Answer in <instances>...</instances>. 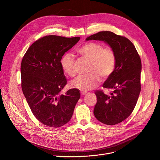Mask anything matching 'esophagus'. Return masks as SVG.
<instances>
[{"mask_svg":"<svg viewBox=\"0 0 160 160\" xmlns=\"http://www.w3.org/2000/svg\"><path fill=\"white\" fill-rule=\"evenodd\" d=\"M80 94H81V95H84L85 94H86V91H80Z\"/></svg>","mask_w":160,"mask_h":160,"instance_id":"34e87169","label":"esophagus"}]
</instances>
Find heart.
I'll return each instance as SVG.
<instances>
[{
	"instance_id": "obj_1",
	"label": "heart",
	"mask_w": 160,
	"mask_h": 160,
	"mask_svg": "<svg viewBox=\"0 0 160 160\" xmlns=\"http://www.w3.org/2000/svg\"><path fill=\"white\" fill-rule=\"evenodd\" d=\"M77 54L89 62L87 75L80 76L71 83V87L82 91L95 88L100 82V77L107 79L113 74L116 66V56L111 48L105 47L98 42H88L77 50ZM64 72L70 77L76 74L75 60L70 54H64L60 61Z\"/></svg>"
}]
</instances>
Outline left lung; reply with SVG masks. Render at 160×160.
<instances>
[{"label": "left lung", "mask_w": 160, "mask_h": 160, "mask_svg": "<svg viewBox=\"0 0 160 160\" xmlns=\"http://www.w3.org/2000/svg\"><path fill=\"white\" fill-rule=\"evenodd\" d=\"M89 40L106 42L116 56L114 72L102 85L113 91L110 96L104 94L102 90L95 92L97 102L93 111L100 122L115 125L128 118L138 102L141 87V58L128 38L113 32H99L86 38V41Z\"/></svg>", "instance_id": "1"}]
</instances>
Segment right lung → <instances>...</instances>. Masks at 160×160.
Instances as JSON below:
<instances>
[{
	"label": "right lung",
	"instance_id": "1",
	"mask_svg": "<svg viewBox=\"0 0 160 160\" xmlns=\"http://www.w3.org/2000/svg\"><path fill=\"white\" fill-rule=\"evenodd\" d=\"M80 39L44 36L28 48L22 60L23 94L36 118L49 127L58 128L68 122L80 97L77 89H71L65 95L60 94L67 84L61 59Z\"/></svg>",
	"mask_w": 160,
	"mask_h": 160
}]
</instances>
